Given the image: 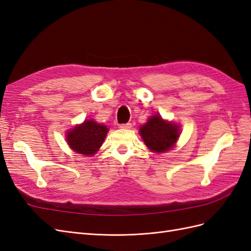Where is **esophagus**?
Segmentation results:
<instances>
[{
	"label": "esophagus",
	"mask_w": 251,
	"mask_h": 251,
	"mask_svg": "<svg viewBox=\"0 0 251 251\" xmlns=\"http://www.w3.org/2000/svg\"><path fill=\"white\" fill-rule=\"evenodd\" d=\"M120 127H121V128H126V130H128V128L132 127V124H131V123L123 124V125H120Z\"/></svg>",
	"instance_id": "obj_1"
}]
</instances>
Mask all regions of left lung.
Segmentation results:
<instances>
[{"mask_svg":"<svg viewBox=\"0 0 251 251\" xmlns=\"http://www.w3.org/2000/svg\"><path fill=\"white\" fill-rule=\"evenodd\" d=\"M140 135L151 151L164 153L176 143L179 137V127L177 125L166 123L160 115L156 114L140 127Z\"/></svg>","mask_w":251,"mask_h":251,"instance_id":"obj_1","label":"left lung"}]
</instances>
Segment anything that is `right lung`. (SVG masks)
Listing matches in <instances>:
<instances>
[{"label": "right lung", "instance_id": "obj_1", "mask_svg": "<svg viewBox=\"0 0 251 251\" xmlns=\"http://www.w3.org/2000/svg\"><path fill=\"white\" fill-rule=\"evenodd\" d=\"M108 127L98 125L93 120H86L67 133V141L70 148L82 155H94L101 147L107 136Z\"/></svg>", "mask_w": 251, "mask_h": 251}]
</instances>
